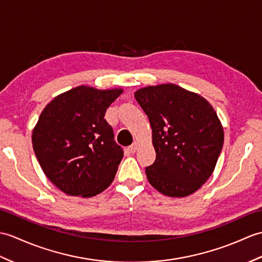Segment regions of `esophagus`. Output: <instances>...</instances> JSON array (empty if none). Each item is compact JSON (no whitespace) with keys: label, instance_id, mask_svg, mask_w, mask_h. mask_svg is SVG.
I'll return each mask as SVG.
<instances>
[{"label":"esophagus","instance_id":"34e87169","mask_svg":"<svg viewBox=\"0 0 262 262\" xmlns=\"http://www.w3.org/2000/svg\"><path fill=\"white\" fill-rule=\"evenodd\" d=\"M137 147H138V144L135 142V143H133L129 147H128V150H129V153H135V151L137 150Z\"/></svg>","mask_w":262,"mask_h":262}]
</instances>
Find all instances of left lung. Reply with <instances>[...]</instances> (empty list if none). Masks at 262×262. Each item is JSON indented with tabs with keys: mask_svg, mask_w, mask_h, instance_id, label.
<instances>
[{
	"mask_svg": "<svg viewBox=\"0 0 262 262\" xmlns=\"http://www.w3.org/2000/svg\"><path fill=\"white\" fill-rule=\"evenodd\" d=\"M135 98L153 132L156 159L145 168L150 185L171 198L198 191L213 172L224 141L213 107L173 83L142 88Z\"/></svg>",
	"mask_w": 262,
	"mask_h": 262,
	"instance_id": "obj_1",
	"label": "left lung"
}]
</instances>
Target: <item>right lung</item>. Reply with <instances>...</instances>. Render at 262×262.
I'll return each mask as SVG.
<instances>
[{"instance_id": "1", "label": "right lung", "mask_w": 262, "mask_h": 262, "mask_svg": "<svg viewBox=\"0 0 262 262\" xmlns=\"http://www.w3.org/2000/svg\"><path fill=\"white\" fill-rule=\"evenodd\" d=\"M121 93L79 86L41 113L32 133L33 150L47 178L68 195L95 196L116 175L124 150L103 117Z\"/></svg>"}]
</instances>
